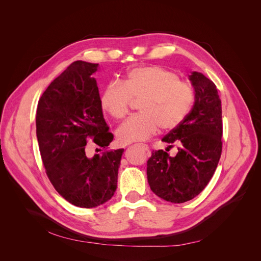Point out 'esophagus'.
<instances>
[{
	"label": "esophagus",
	"instance_id": "obj_1",
	"mask_svg": "<svg viewBox=\"0 0 261 261\" xmlns=\"http://www.w3.org/2000/svg\"><path fill=\"white\" fill-rule=\"evenodd\" d=\"M141 147H142V149L143 150H145V151H149V146L148 145H141Z\"/></svg>",
	"mask_w": 261,
	"mask_h": 261
}]
</instances>
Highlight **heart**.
Instances as JSON below:
<instances>
[{
  "label": "heart",
  "mask_w": 261,
  "mask_h": 261,
  "mask_svg": "<svg viewBox=\"0 0 261 261\" xmlns=\"http://www.w3.org/2000/svg\"><path fill=\"white\" fill-rule=\"evenodd\" d=\"M179 75L159 66L134 68L119 82L103 88L99 106L114 119L129 112L132 100L138 101L140 113L129 117L116 130L120 144L147 141L158 133L177 128L194 100V89Z\"/></svg>",
  "instance_id": "b5f03b06"
}]
</instances>
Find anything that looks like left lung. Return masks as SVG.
Wrapping results in <instances>:
<instances>
[{
	"mask_svg": "<svg viewBox=\"0 0 261 261\" xmlns=\"http://www.w3.org/2000/svg\"><path fill=\"white\" fill-rule=\"evenodd\" d=\"M190 81L195 90L193 108L162 140L169 148L176 145L177 154L171 158L164 150L152 151L147 162L151 190L173 203L186 202L201 192L214 174L222 150L221 100L216 86L196 71Z\"/></svg>",
	"mask_w": 261,
	"mask_h": 261,
	"instance_id": "1",
	"label": "left lung"
}]
</instances>
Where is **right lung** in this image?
<instances>
[{
	"label": "right lung",
	"instance_id": "right-lung-1",
	"mask_svg": "<svg viewBox=\"0 0 261 261\" xmlns=\"http://www.w3.org/2000/svg\"><path fill=\"white\" fill-rule=\"evenodd\" d=\"M98 64L75 61L48 86L37 110V137L46 174L58 193L81 207L108 201L117 188L124 149L107 150L113 134L103 119L92 74ZM104 151L86 158V142Z\"/></svg>",
	"mask_w": 261,
	"mask_h": 261
}]
</instances>
